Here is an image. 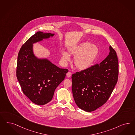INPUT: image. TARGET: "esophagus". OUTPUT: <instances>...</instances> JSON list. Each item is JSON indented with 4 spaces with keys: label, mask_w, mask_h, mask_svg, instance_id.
<instances>
[{
    "label": "esophagus",
    "mask_w": 135,
    "mask_h": 135,
    "mask_svg": "<svg viewBox=\"0 0 135 135\" xmlns=\"http://www.w3.org/2000/svg\"><path fill=\"white\" fill-rule=\"evenodd\" d=\"M71 75H72V73H71L70 72H68L66 74V76H67V77H68V78L70 77L71 76Z\"/></svg>",
    "instance_id": "esophagus-1"
}]
</instances>
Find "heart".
<instances>
[{
	"instance_id": "obj_1",
	"label": "heart",
	"mask_w": 135,
	"mask_h": 135,
	"mask_svg": "<svg viewBox=\"0 0 135 135\" xmlns=\"http://www.w3.org/2000/svg\"><path fill=\"white\" fill-rule=\"evenodd\" d=\"M68 54L63 52L62 59L64 63L70 60L71 55L75 56L74 64L75 67L80 70H84L90 67L98 57L99 49L95 45L90 42L81 43L68 49Z\"/></svg>"
}]
</instances>
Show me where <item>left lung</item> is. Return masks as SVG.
Returning a JSON list of instances; mask_svg holds the SVG:
<instances>
[{
	"label": "left lung",
	"mask_w": 135,
	"mask_h": 135,
	"mask_svg": "<svg viewBox=\"0 0 135 135\" xmlns=\"http://www.w3.org/2000/svg\"><path fill=\"white\" fill-rule=\"evenodd\" d=\"M109 54L100 64L72 75L75 102L85 111H95L106 102L117 83L119 65L116 52L110 46Z\"/></svg>",
	"instance_id": "1"
}]
</instances>
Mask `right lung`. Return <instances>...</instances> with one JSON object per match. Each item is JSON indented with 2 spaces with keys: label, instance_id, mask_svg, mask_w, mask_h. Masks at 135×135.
Wrapping results in <instances>:
<instances>
[{
  "label": "right lung",
  "instance_id": "add662e5",
  "mask_svg": "<svg viewBox=\"0 0 135 135\" xmlns=\"http://www.w3.org/2000/svg\"><path fill=\"white\" fill-rule=\"evenodd\" d=\"M54 35L37 32L22 46L18 54L17 78L24 95L38 105H45L51 101L55 89L68 72L47 59H39L34 55L33 44Z\"/></svg>",
  "mask_w": 135,
  "mask_h": 135
}]
</instances>
